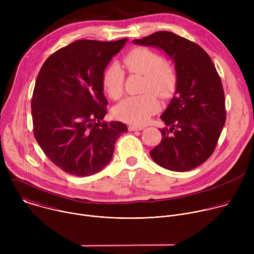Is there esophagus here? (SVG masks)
I'll use <instances>...</instances> for the list:
<instances>
[{
	"instance_id": "1",
	"label": "esophagus",
	"mask_w": 254,
	"mask_h": 254,
	"mask_svg": "<svg viewBox=\"0 0 254 254\" xmlns=\"http://www.w3.org/2000/svg\"><path fill=\"white\" fill-rule=\"evenodd\" d=\"M141 129H143V127H136V126H129L128 127L129 131H135V130H141Z\"/></svg>"
}]
</instances>
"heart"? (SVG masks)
<instances>
[{"label":"heart","instance_id":"obj_1","mask_svg":"<svg viewBox=\"0 0 254 254\" xmlns=\"http://www.w3.org/2000/svg\"><path fill=\"white\" fill-rule=\"evenodd\" d=\"M123 61L129 73L144 76L141 88L144 93L127 97L116 106L114 114L123 122L143 126L160 108L157 97L150 91L162 98L172 96L177 87V73L170 64L164 62L160 54L147 48L139 47L131 50ZM102 82L108 95L114 99L120 98L123 95L125 82L123 67L118 62L108 65L103 72Z\"/></svg>","mask_w":254,"mask_h":254}]
</instances>
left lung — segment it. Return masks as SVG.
Here are the masks:
<instances>
[{
  "instance_id": "left-lung-1",
  "label": "left lung",
  "mask_w": 254,
  "mask_h": 254,
  "mask_svg": "<svg viewBox=\"0 0 254 254\" xmlns=\"http://www.w3.org/2000/svg\"><path fill=\"white\" fill-rule=\"evenodd\" d=\"M132 42L163 50L175 63L178 78L175 95L161 116L170 127L161 128L163 137L150 152L152 159L174 172L197 168L213 154L226 121L218 72L199 45L172 32H156Z\"/></svg>"
}]
</instances>
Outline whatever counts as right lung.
<instances>
[{
  "mask_svg": "<svg viewBox=\"0 0 254 254\" xmlns=\"http://www.w3.org/2000/svg\"><path fill=\"white\" fill-rule=\"evenodd\" d=\"M127 41H75L49 56L39 71L31 102L34 136L49 160L70 175L101 171L127 131L121 122L102 121L103 72Z\"/></svg>",
  "mask_w": 254,
  "mask_h": 254,
  "instance_id": "right-lung-1",
  "label": "right lung"
}]
</instances>
